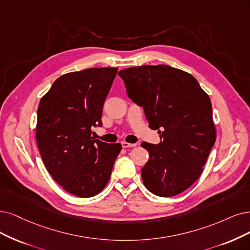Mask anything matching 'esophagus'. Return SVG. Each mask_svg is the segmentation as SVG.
<instances>
[{
    "label": "esophagus",
    "mask_w": 250,
    "mask_h": 250,
    "mask_svg": "<svg viewBox=\"0 0 250 250\" xmlns=\"http://www.w3.org/2000/svg\"><path fill=\"white\" fill-rule=\"evenodd\" d=\"M122 145H123L124 148H128V147H135L137 144H135V143H128V142L123 141V142H122Z\"/></svg>",
    "instance_id": "obj_1"
}]
</instances>
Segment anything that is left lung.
Wrapping results in <instances>:
<instances>
[{
	"mask_svg": "<svg viewBox=\"0 0 250 250\" xmlns=\"http://www.w3.org/2000/svg\"><path fill=\"white\" fill-rule=\"evenodd\" d=\"M118 75L161 134L158 145L141 144L149 153L141 169L144 186L156 196H176L201 176L215 143L210 98L189 73L167 64L127 68Z\"/></svg>",
	"mask_w": 250,
	"mask_h": 250,
	"instance_id": "1",
	"label": "left lung"
}]
</instances>
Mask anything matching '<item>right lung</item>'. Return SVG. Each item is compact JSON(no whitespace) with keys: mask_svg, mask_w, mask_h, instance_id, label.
Wrapping results in <instances>:
<instances>
[{"mask_svg":"<svg viewBox=\"0 0 250 250\" xmlns=\"http://www.w3.org/2000/svg\"><path fill=\"white\" fill-rule=\"evenodd\" d=\"M117 68H89L63 74L41 98L36 141L51 177L71 195L94 197L104 189L119 143L91 137L101 126L105 99Z\"/></svg>","mask_w":250,"mask_h":250,"instance_id":"1","label":"right lung"}]
</instances>
